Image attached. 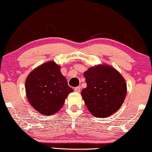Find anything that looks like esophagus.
<instances>
[{"label": "esophagus", "mask_w": 152, "mask_h": 152, "mask_svg": "<svg viewBox=\"0 0 152 152\" xmlns=\"http://www.w3.org/2000/svg\"><path fill=\"white\" fill-rule=\"evenodd\" d=\"M80 90H81V87L78 86V87H75V88L74 91H75L76 92H80Z\"/></svg>", "instance_id": "1"}]
</instances>
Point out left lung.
<instances>
[{"label":"left lung","instance_id":"8db88e82","mask_svg":"<svg viewBox=\"0 0 152 152\" xmlns=\"http://www.w3.org/2000/svg\"><path fill=\"white\" fill-rule=\"evenodd\" d=\"M87 87L81 94L88 110L98 118L116 113L127 94V84L119 72L107 64H98L83 72Z\"/></svg>","mask_w":152,"mask_h":152}]
</instances>
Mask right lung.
I'll use <instances>...</instances> for the list:
<instances>
[{"label":"right lung","mask_w":152,"mask_h":152,"mask_svg":"<svg viewBox=\"0 0 152 152\" xmlns=\"http://www.w3.org/2000/svg\"><path fill=\"white\" fill-rule=\"evenodd\" d=\"M25 91L31 105L39 113L48 116L62 107L73 90L53 61L45 62L30 72L25 81Z\"/></svg>","instance_id":"right-lung-1"}]
</instances>
